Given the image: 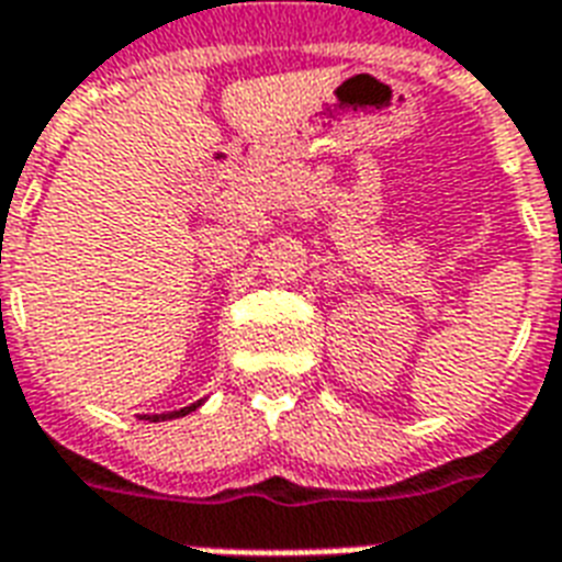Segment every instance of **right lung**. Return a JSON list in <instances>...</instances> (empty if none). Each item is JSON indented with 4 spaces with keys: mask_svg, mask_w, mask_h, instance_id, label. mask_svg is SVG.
I'll list each match as a JSON object with an SVG mask.
<instances>
[{
    "mask_svg": "<svg viewBox=\"0 0 562 562\" xmlns=\"http://www.w3.org/2000/svg\"><path fill=\"white\" fill-rule=\"evenodd\" d=\"M190 411H195V404L193 407H187V411H176V413H164V416H149L151 422H158V419H176V416H184V413H190Z\"/></svg>",
    "mask_w": 562,
    "mask_h": 562,
    "instance_id": "obj_1",
    "label": "right lung"
}]
</instances>
